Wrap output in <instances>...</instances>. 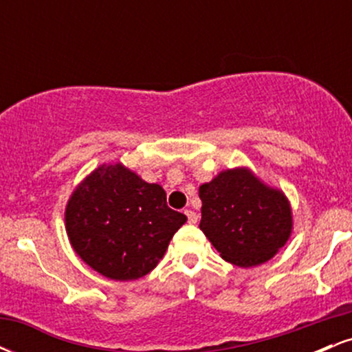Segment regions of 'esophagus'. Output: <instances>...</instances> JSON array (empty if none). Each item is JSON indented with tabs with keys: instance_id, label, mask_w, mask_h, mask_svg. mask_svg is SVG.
I'll list each match as a JSON object with an SVG mask.
<instances>
[{
	"instance_id": "1",
	"label": "esophagus",
	"mask_w": 352,
	"mask_h": 352,
	"mask_svg": "<svg viewBox=\"0 0 352 352\" xmlns=\"http://www.w3.org/2000/svg\"><path fill=\"white\" fill-rule=\"evenodd\" d=\"M185 215L188 218V223H197L199 221V215L193 210H185Z\"/></svg>"
}]
</instances>
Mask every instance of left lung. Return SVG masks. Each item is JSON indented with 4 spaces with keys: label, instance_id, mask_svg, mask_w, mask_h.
<instances>
[{
    "label": "left lung",
    "instance_id": "1",
    "mask_svg": "<svg viewBox=\"0 0 352 352\" xmlns=\"http://www.w3.org/2000/svg\"><path fill=\"white\" fill-rule=\"evenodd\" d=\"M200 230L223 260L241 268L261 265L292 235L289 201L248 168L220 172L200 185Z\"/></svg>",
    "mask_w": 352,
    "mask_h": 352
}]
</instances>
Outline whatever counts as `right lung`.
Here are the masks:
<instances>
[{
  "label": "right lung",
  "instance_id": "right-lung-1",
  "mask_svg": "<svg viewBox=\"0 0 352 352\" xmlns=\"http://www.w3.org/2000/svg\"><path fill=\"white\" fill-rule=\"evenodd\" d=\"M64 217L74 252L116 281L151 273L187 221L184 213L167 207L160 185L147 184L122 164L100 165L80 182Z\"/></svg>",
  "mask_w": 352,
  "mask_h": 352
}]
</instances>
